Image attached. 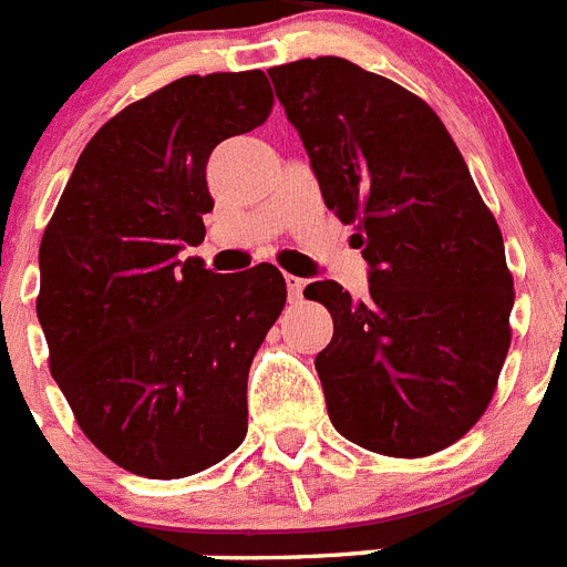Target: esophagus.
Returning <instances> with one entry per match:
<instances>
[{"mask_svg":"<svg viewBox=\"0 0 567 567\" xmlns=\"http://www.w3.org/2000/svg\"><path fill=\"white\" fill-rule=\"evenodd\" d=\"M303 287H307L303 280L295 278V275H287V292H289V300H292V303L303 300Z\"/></svg>","mask_w":567,"mask_h":567,"instance_id":"obj_1","label":"esophagus"}]
</instances>
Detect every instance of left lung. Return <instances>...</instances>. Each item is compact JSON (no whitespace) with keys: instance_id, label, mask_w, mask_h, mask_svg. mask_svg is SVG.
<instances>
[{"instance_id":"obj_1","label":"left lung","mask_w":567,"mask_h":567,"mask_svg":"<svg viewBox=\"0 0 567 567\" xmlns=\"http://www.w3.org/2000/svg\"><path fill=\"white\" fill-rule=\"evenodd\" d=\"M320 193L369 264L352 300L315 280L334 334L315 358L332 425L385 457H429L471 432L511 346L503 233L440 115L338 56L269 70Z\"/></svg>"}]
</instances>
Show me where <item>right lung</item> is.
I'll return each mask as SVG.
<instances>
[{
  "instance_id": "right-lung-1",
  "label": "right lung",
  "mask_w": 567,
  "mask_h": 567,
  "mask_svg": "<svg viewBox=\"0 0 567 567\" xmlns=\"http://www.w3.org/2000/svg\"><path fill=\"white\" fill-rule=\"evenodd\" d=\"M264 70L184 76L115 113L79 155L39 247L50 374L124 471L178 480L247 437V378L287 303L272 264H182L213 209L207 158L272 113Z\"/></svg>"
}]
</instances>
